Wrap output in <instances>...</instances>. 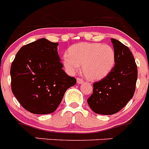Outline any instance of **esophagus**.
<instances>
[{
  "instance_id": "esophagus-1",
  "label": "esophagus",
  "mask_w": 149,
  "mask_h": 149,
  "mask_svg": "<svg viewBox=\"0 0 149 149\" xmlns=\"http://www.w3.org/2000/svg\"><path fill=\"white\" fill-rule=\"evenodd\" d=\"M77 84H82L84 83V81L81 78H77Z\"/></svg>"
}]
</instances>
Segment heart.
<instances>
[{"label": "heart", "instance_id": "obj_1", "mask_svg": "<svg viewBox=\"0 0 149 149\" xmlns=\"http://www.w3.org/2000/svg\"><path fill=\"white\" fill-rule=\"evenodd\" d=\"M116 54L113 48L101 43L81 42L73 45L63 56V65L66 72L74 74L81 65L86 79L98 81L105 78L113 68Z\"/></svg>", "mask_w": 149, "mask_h": 149}]
</instances>
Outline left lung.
I'll return each mask as SVG.
<instances>
[{
    "mask_svg": "<svg viewBox=\"0 0 149 149\" xmlns=\"http://www.w3.org/2000/svg\"><path fill=\"white\" fill-rule=\"evenodd\" d=\"M111 42L115 65L105 78L93 84V93L87 99L92 110L101 115L120 111L133 98L137 80V66L130 49L113 38Z\"/></svg>",
    "mask_w": 149,
    "mask_h": 149,
    "instance_id": "left-lung-1",
    "label": "left lung"
}]
</instances>
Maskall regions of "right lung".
I'll use <instances>...</instances> for the list:
<instances>
[{"label":"right lung","mask_w":149,"mask_h":149,"mask_svg":"<svg viewBox=\"0 0 149 149\" xmlns=\"http://www.w3.org/2000/svg\"><path fill=\"white\" fill-rule=\"evenodd\" d=\"M57 42L42 38L24 45L10 68L13 93L27 111L49 114L56 110L65 91L76 79L65 73Z\"/></svg>","instance_id":"right-lung-1"}]
</instances>
